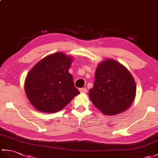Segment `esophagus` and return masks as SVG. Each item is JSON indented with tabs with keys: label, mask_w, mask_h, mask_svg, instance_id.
<instances>
[{
	"label": "esophagus",
	"mask_w": 158,
	"mask_h": 158,
	"mask_svg": "<svg viewBox=\"0 0 158 158\" xmlns=\"http://www.w3.org/2000/svg\"><path fill=\"white\" fill-rule=\"evenodd\" d=\"M79 91L82 94H85V93H87V89H86V88H81V89H79Z\"/></svg>",
	"instance_id": "esophagus-1"
}]
</instances>
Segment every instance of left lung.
I'll use <instances>...</instances> for the list:
<instances>
[{"instance_id":"1","label":"left lung","mask_w":158,"mask_h":158,"mask_svg":"<svg viewBox=\"0 0 158 158\" xmlns=\"http://www.w3.org/2000/svg\"><path fill=\"white\" fill-rule=\"evenodd\" d=\"M89 98L105 115H116L126 111L136 96V83L129 71L112 58H106L97 66Z\"/></svg>"}]
</instances>
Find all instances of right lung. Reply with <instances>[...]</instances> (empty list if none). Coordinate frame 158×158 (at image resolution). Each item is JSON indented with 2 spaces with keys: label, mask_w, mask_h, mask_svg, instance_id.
Returning a JSON list of instances; mask_svg holds the SVG:
<instances>
[{
  "label": "right lung",
  "mask_w": 158,
  "mask_h": 158,
  "mask_svg": "<svg viewBox=\"0 0 158 158\" xmlns=\"http://www.w3.org/2000/svg\"><path fill=\"white\" fill-rule=\"evenodd\" d=\"M73 60L72 56L58 52L42 58L29 71L25 92L38 111L57 112L80 94L69 73Z\"/></svg>",
  "instance_id": "obj_1"
}]
</instances>
